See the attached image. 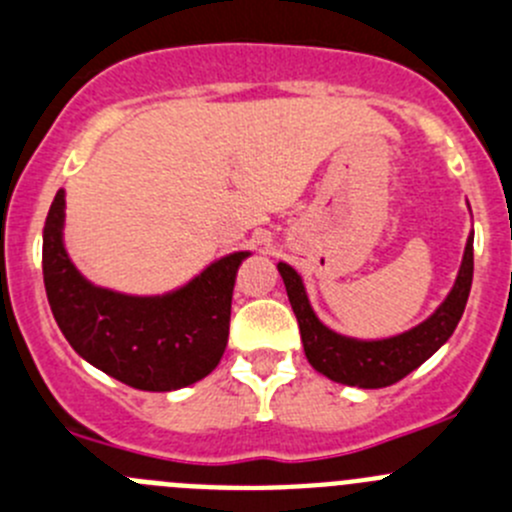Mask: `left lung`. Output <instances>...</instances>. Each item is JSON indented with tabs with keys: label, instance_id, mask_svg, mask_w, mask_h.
I'll return each mask as SVG.
<instances>
[{
	"label": "left lung",
	"instance_id": "1",
	"mask_svg": "<svg viewBox=\"0 0 512 512\" xmlns=\"http://www.w3.org/2000/svg\"><path fill=\"white\" fill-rule=\"evenodd\" d=\"M279 274L286 284L296 321H299L301 342H304V352L311 367L324 377L349 384V387H389V384L405 379L422 362H427L455 332L472 286V233L467 238L455 286L440 304V309L410 332L377 339V342H359V339L342 337V334L326 329L311 311L301 276L286 264H279Z\"/></svg>",
	"mask_w": 512,
	"mask_h": 512
}]
</instances>
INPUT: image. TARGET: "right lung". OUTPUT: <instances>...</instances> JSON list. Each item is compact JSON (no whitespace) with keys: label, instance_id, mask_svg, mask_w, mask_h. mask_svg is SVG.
<instances>
[{"label":"right lung","instance_id":"obj_1","mask_svg":"<svg viewBox=\"0 0 512 512\" xmlns=\"http://www.w3.org/2000/svg\"><path fill=\"white\" fill-rule=\"evenodd\" d=\"M62 221L65 191H57L42 236V274L57 326L82 359L145 392L188 387L216 369L246 251L216 261L168 296H125L82 279L62 246Z\"/></svg>","mask_w":512,"mask_h":512}]
</instances>
